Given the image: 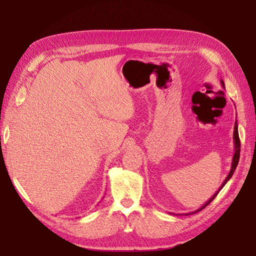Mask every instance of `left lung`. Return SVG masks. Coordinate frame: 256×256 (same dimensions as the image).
Here are the masks:
<instances>
[{
    "label": "left lung",
    "instance_id": "obj_1",
    "mask_svg": "<svg viewBox=\"0 0 256 256\" xmlns=\"http://www.w3.org/2000/svg\"><path fill=\"white\" fill-rule=\"evenodd\" d=\"M220 83H221V86L223 88H226V86H224V82H223V80H220ZM233 138H234V156H233V160H232V166H230V173H228V175L226 176V180L223 182V184H221V187L218 189V191H216L214 194L209 198L207 202L202 206V207H200L198 210H196V212H190V214H184L186 216H188V214H196V212H200L202 210V209H204L209 203L212 202V200L216 196V194H218L219 193V191L224 187V186H226V184L230 180V177L233 176V174H234V172H235V170H236V168H237V164H238V161H239V154H240V140H239V136H238V125H237V120L235 122V126H234V134H233Z\"/></svg>",
    "mask_w": 256,
    "mask_h": 256
}]
</instances>
